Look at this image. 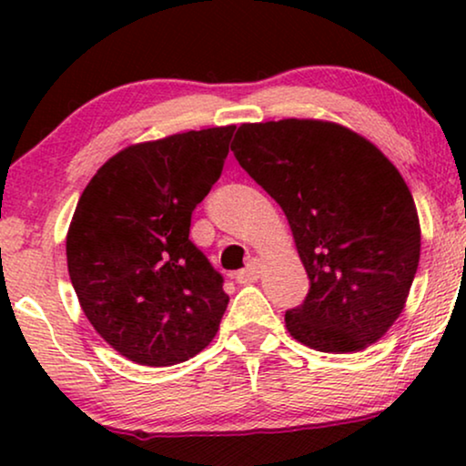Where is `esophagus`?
Returning <instances> with one entry per match:
<instances>
[{
    "instance_id": "1",
    "label": "esophagus",
    "mask_w": 466,
    "mask_h": 466,
    "mask_svg": "<svg viewBox=\"0 0 466 466\" xmlns=\"http://www.w3.org/2000/svg\"><path fill=\"white\" fill-rule=\"evenodd\" d=\"M260 269H263V263H260L258 258H252L250 263H248L246 269L235 273V279H238V284H252L258 279Z\"/></svg>"
}]
</instances>
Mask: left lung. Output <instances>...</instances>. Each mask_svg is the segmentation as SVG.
<instances>
[{"mask_svg":"<svg viewBox=\"0 0 466 466\" xmlns=\"http://www.w3.org/2000/svg\"><path fill=\"white\" fill-rule=\"evenodd\" d=\"M231 150L284 209L309 278L289 333L318 352H360L405 308L420 263V218L403 176L339 123H244Z\"/></svg>","mask_w":466,"mask_h":466,"instance_id":"obj_1","label":"left lung"}]
</instances>
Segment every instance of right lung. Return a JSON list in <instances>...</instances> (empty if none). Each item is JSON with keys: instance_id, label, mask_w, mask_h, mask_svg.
Returning a JSON list of instances; mask_svg holds the SVG:
<instances>
[{"instance_id": "obj_1", "label": "right lung", "mask_w": 466, "mask_h": 466, "mask_svg": "<svg viewBox=\"0 0 466 466\" xmlns=\"http://www.w3.org/2000/svg\"><path fill=\"white\" fill-rule=\"evenodd\" d=\"M233 131L212 127L127 146L76 206L66 254L80 308L137 365H177L218 333L228 295L188 231L222 174Z\"/></svg>"}]
</instances>
